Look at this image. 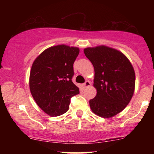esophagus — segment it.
I'll list each match as a JSON object with an SVG mask.
<instances>
[{"instance_id":"34e87169","label":"esophagus","mask_w":154,"mask_h":154,"mask_svg":"<svg viewBox=\"0 0 154 154\" xmlns=\"http://www.w3.org/2000/svg\"><path fill=\"white\" fill-rule=\"evenodd\" d=\"M91 82H90V81H86L83 84V86H84V88H88L91 86Z\"/></svg>"}]
</instances>
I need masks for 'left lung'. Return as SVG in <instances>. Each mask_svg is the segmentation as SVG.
<instances>
[{
  "label": "left lung",
  "instance_id": "obj_1",
  "mask_svg": "<svg viewBox=\"0 0 154 154\" xmlns=\"http://www.w3.org/2000/svg\"><path fill=\"white\" fill-rule=\"evenodd\" d=\"M84 53L95 71L97 94L90 100L91 110L101 117H113L125 109L134 94L133 66L121 51L106 45L86 48Z\"/></svg>",
  "mask_w": 154,
  "mask_h": 154
}]
</instances>
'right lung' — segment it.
<instances>
[{"instance_id": "add662e5", "label": "right lung", "mask_w": 154, "mask_h": 154, "mask_svg": "<svg viewBox=\"0 0 154 154\" xmlns=\"http://www.w3.org/2000/svg\"><path fill=\"white\" fill-rule=\"evenodd\" d=\"M77 47L58 45L43 51L32 65L29 90L38 106L51 116L69 109L70 98L79 94L72 82L73 63L79 55Z\"/></svg>"}]
</instances>
